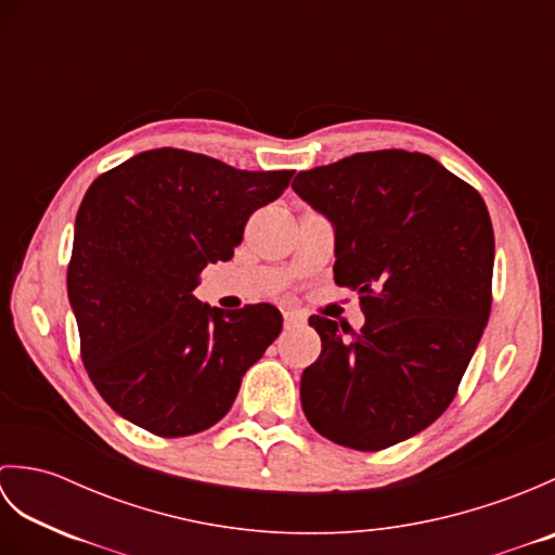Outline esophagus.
Here are the masks:
<instances>
[{
  "label": "esophagus",
  "mask_w": 555,
  "mask_h": 555,
  "mask_svg": "<svg viewBox=\"0 0 555 555\" xmlns=\"http://www.w3.org/2000/svg\"><path fill=\"white\" fill-rule=\"evenodd\" d=\"M298 324H302V317L293 314V312H286V314H284V326H286V328H293V326H298Z\"/></svg>",
  "instance_id": "1"
}]
</instances>
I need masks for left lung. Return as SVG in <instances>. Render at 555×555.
Here are the masks:
<instances>
[{"label": "left lung", "mask_w": 555, "mask_h": 555, "mask_svg": "<svg viewBox=\"0 0 555 555\" xmlns=\"http://www.w3.org/2000/svg\"><path fill=\"white\" fill-rule=\"evenodd\" d=\"M334 223L338 286L360 293L364 326L312 314L320 360L302 372L312 427L382 451L443 415L491 312L493 227L473 185L429 155L358 152L293 181Z\"/></svg>", "instance_id": "obj_1"}]
</instances>
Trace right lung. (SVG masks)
Returning a JSON list of instances; mask_svg holds the SVG:
<instances>
[{
  "instance_id": "1",
  "label": "right lung",
  "mask_w": 555,
  "mask_h": 555,
  "mask_svg": "<svg viewBox=\"0 0 555 555\" xmlns=\"http://www.w3.org/2000/svg\"><path fill=\"white\" fill-rule=\"evenodd\" d=\"M293 173L159 147L92 181L66 286L82 364L121 417L176 439L231 410L243 374L281 334V312L269 302L223 312L193 291L209 262L233 257L247 219Z\"/></svg>"
}]
</instances>
